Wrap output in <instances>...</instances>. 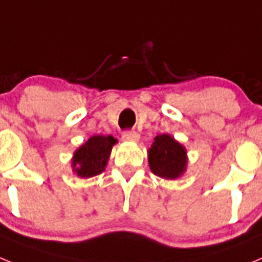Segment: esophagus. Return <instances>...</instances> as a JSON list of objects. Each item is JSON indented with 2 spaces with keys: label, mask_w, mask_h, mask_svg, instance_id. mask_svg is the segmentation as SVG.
I'll list each match as a JSON object with an SVG mask.
<instances>
[{
  "label": "esophagus",
  "mask_w": 262,
  "mask_h": 262,
  "mask_svg": "<svg viewBox=\"0 0 262 262\" xmlns=\"http://www.w3.org/2000/svg\"><path fill=\"white\" fill-rule=\"evenodd\" d=\"M122 138H123L124 142H138L139 140V135L134 131H126V133H123Z\"/></svg>",
  "instance_id": "esophagus-1"
}]
</instances>
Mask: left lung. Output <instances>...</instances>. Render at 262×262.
I'll use <instances>...</instances> for the list:
<instances>
[{
	"label": "left lung",
	"mask_w": 262,
	"mask_h": 262,
	"mask_svg": "<svg viewBox=\"0 0 262 262\" xmlns=\"http://www.w3.org/2000/svg\"><path fill=\"white\" fill-rule=\"evenodd\" d=\"M148 164L160 178L177 180L186 172V148L169 134L157 135L148 149Z\"/></svg>",
	"instance_id": "left-lung-1"
}]
</instances>
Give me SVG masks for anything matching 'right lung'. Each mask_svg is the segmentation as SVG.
<instances>
[{
	"instance_id": "1",
	"label": "right lung",
	"mask_w": 262,
	"mask_h": 262,
	"mask_svg": "<svg viewBox=\"0 0 262 262\" xmlns=\"http://www.w3.org/2000/svg\"><path fill=\"white\" fill-rule=\"evenodd\" d=\"M118 143L113 135L90 136L72 156V172L80 178H90L101 174L106 169L111 149Z\"/></svg>"
}]
</instances>
